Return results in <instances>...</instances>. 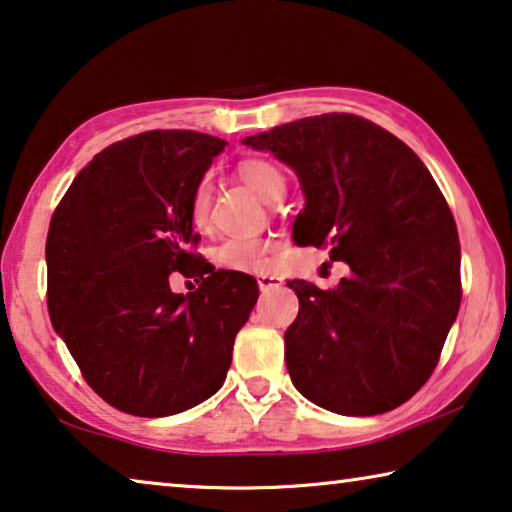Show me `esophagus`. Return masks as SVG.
<instances>
[{
  "label": "esophagus",
  "mask_w": 512,
  "mask_h": 512,
  "mask_svg": "<svg viewBox=\"0 0 512 512\" xmlns=\"http://www.w3.org/2000/svg\"><path fill=\"white\" fill-rule=\"evenodd\" d=\"M283 279L281 276H274V274H261L258 276V288L261 290H272L276 286H281Z\"/></svg>",
  "instance_id": "1"
}]
</instances>
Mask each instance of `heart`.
<instances>
[{"label": "heart", "instance_id": "1", "mask_svg": "<svg viewBox=\"0 0 512 512\" xmlns=\"http://www.w3.org/2000/svg\"><path fill=\"white\" fill-rule=\"evenodd\" d=\"M238 174L240 179L265 201H279L286 195V172H283L274 161H267V158H245V161L238 163ZM188 213L190 222L195 224L197 229H204L208 224V213H211V183H208V179H201L197 186L192 188ZM270 254V240L254 236H233L224 238L220 245H215L211 251V258L217 267H222V270L258 274L267 270V265H270Z\"/></svg>", "mask_w": 512, "mask_h": 512}]
</instances>
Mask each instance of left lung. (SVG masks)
I'll use <instances>...</instances> for the list:
<instances>
[{"label":"left lung","mask_w":512,"mask_h":512,"mask_svg":"<svg viewBox=\"0 0 512 512\" xmlns=\"http://www.w3.org/2000/svg\"><path fill=\"white\" fill-rule=\"evenodd\" d=\"M288 163L306 206L299 247H329L351 270L338 288L288 281L295 388L331 413L381 415L429 381L454 324L460 242L451 208L406 142L360 115L301 117L242 140Z\"/></svg>","instance_id":"1"}]
</instances>
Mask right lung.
Returning a JSON list of instances; mask_svg holds the SVG:
<instances>
[{
    "mask_svg": "<svg viewBox=\"0 0 512 512\" xmlns=\"http://www.w3.org/2000/svg\"><path fill=\"white\" fill-rule=\"evenodd\" d=\"M224 145L179 129L113 142L49 222V317L86 383L122 413L167 417L215 395L258 299L254 276L197 254L190 195ZM172 271L199 275L200 288L174 296Z\"/></svg>",
    "mask_w": 512,
    "mask_h": 512,
    "instance_id": "right-lung-1",
    "label": "right lung"
}]
</instances>
